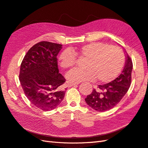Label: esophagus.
<instances>
[{"label":"esophagus","instance_id":"esophagus-1","mask_svg":"<svg viewBox=\"0 0 148 148\" xmlns=\"http://www.w3.org/2000/svg\"><path fill=\"white\" fill-rule=\"evenodd\" d=\"M77 83H72V84H69V87H73V86H77Z\"/></svg>","mask_w":148,"mask_h":148}]
</instances>
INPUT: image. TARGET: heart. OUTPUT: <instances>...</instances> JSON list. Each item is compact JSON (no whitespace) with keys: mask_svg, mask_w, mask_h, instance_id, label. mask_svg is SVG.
I'll use <instances>...</instances> for the list:
<instances>
[{"mask_svg":"<svg viewBox=\"0 0 148 148\" xmlns=\"http://www.w3.org/2000/svg\"><path fill=\"white\" fill-rule=\"evenodd\" d=\"M66 49L59 56L62 69H70L76 62L77 57L86 58L81 69H74L66 74L70 82L94 81L106 83L114 80L119 74L124 63L123 52L118 47L102 42H92L74 49Z\"/></svg>","mask_w":148,"mask_h":148,"instance_id":"1","label":"heart"}]
</instances>
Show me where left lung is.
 I'll list each match as a JSON object with an SVG mask.
<instances>
[{
    "label": "left lung",
    "instance_id": "left-lung-1",
    "mask_svg": "<svg viewBox=\"0 0 148 148\" xmlns=\"http://www.w3.org/2000/svg\"><path fill=\"white\" fill-rule=\"evenodd\" d=\"M124 69L118 77L108 84L99 85L85 99L86 103L94 110L104 112L118 104L126 94L131 83L132 62L126 54Z\"/></svg>",
    "mask_w": 148,
    "mask_h": 148
}]
</instances>
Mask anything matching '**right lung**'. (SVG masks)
<instances>
[{"label":"right lung","mask_w":148,"mask_h":148,"mask_svg":"<svg viewBox=\"0 0 148 148\" xmlns=\"http://www.w3.org/2000/svg\"><path fill=\"white\" fill-rule=\"evenodd\" d=\"M62 45L42 41L29 49L22 60L19 81L25 95L36 108L44 111L54 109L65 96L66 82L59 73L58 56Z\"/></svg>","instance_id":"obj_1"}]
</instances>
